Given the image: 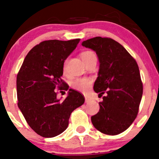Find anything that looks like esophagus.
<instances>
[{
	"instance_id": "1",
	"label": "esophagus",
	"mask_w": 159,
	"mask_h": 159,
	"mask_svg": "<svg viewBox=\"0 0 159 159\" xmlns=\"http://www.w3.org/2000/svg\"><path fill=\"white\" fill-rule=\"evenodd\" d=\"M84 99H85L86 103H89V102H90L91 101V99L89 97H88V96H85V97H84Z\"/></svg>"
}]
</instances>
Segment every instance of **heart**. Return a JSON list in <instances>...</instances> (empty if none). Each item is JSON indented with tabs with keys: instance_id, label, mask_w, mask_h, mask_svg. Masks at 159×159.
Wrapping results in <instances>:
<instances>
[{
	"instance_id": "b5f03b06",
	"label": "heart",
	"mask_w": 159,
	"mask_h": 159,
	"mask_svg": "<svg viewBox=\"0 0 159 159\" xmlns=\"http://www.w3.org/2000/svg\"><path fill=\"white\" fill-rule=\"evenodd\" d=\"M92 54H94L93 52H91V51H84V52L81 53V56L83 59L89 57V56L92 55ZM91 81L90 79H88V78H78V79H76L75 81H74L72 82L71 86L74 89L77 90V91L84 92V91H86L89 89V87L91 86Z\"/></svg>"
}]
</instances>
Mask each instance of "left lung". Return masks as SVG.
Returning <instances> with one entry per match:
<instances>
[{
    "label": "left lung",
    "mask_w": 159,
    "mask_h": 159,
    "mask_svg": "<svg viewBox=\"0 0 159 159\" xmlns=\"http://www.w3.org/2000/svg\"><path fill=\"white\" fill-rule=\"evenodd\" d=\"M81 45L96 52L99 70L94 91L101 96L105 94L91 122L104 134H120L135 119L142 100L143 87L137 62L111 38L95 37Z\"/></svg>",
    "instance_id": "8db88e82"
}]
</instances>
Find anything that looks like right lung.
I'll list each match as a JSON object with an SVG mask.
<instances>
[{"mask_svg": "<svg viewBox=\"0 0 159 159\" xmlns=\"http://www.w3.org/2000/svg\"><path fill=\"white\" fill-rule=\"evenodd\" d=\"M79 41L41 42L28 52L18 72L17 105L30 127L42 137H55L65 131L71 112L84 102L82 94L75 90L70 89L64 100L57 98L54 90L62 85L68 90L61 80L64 62Z\"/></svg>", "mask_w": 159, "mask_h": 159, "instance_id": "add662e5", "label": "right lung"}]
</instances>
